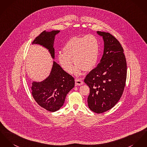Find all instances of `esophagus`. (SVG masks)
<instances>
[{
	"mask_svg": "<svg viewBox=\"0 0 147 147\" xmlns=\"http://www.w3.org/2000/svg\"><path fill=\"white\" fill-rule=\"evenodd\" d=\"M75 82H76V84L77 86H80V85L83 84V83H84L83 82L81 79H76Z\"/></svg>",
	"mask_w": 147,
	"mask_h": 147,
	"instance_id": "obj_1",
	"label": "esophagus"
}]
</instances>
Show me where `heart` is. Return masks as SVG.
<instances>
[{
	"instance_id": "b5f03b06",
	"label": "heart",
	"mask_w": 147,
	"mask_h": 147,
	"mask_svg": "<svg viewBox=\"0 0 147 147\" xmlns=\"http://www.w3.org/2000/svg\"><path fill=\"white\" fill-rule=\"evenodd\" d=\"M100 44L98 38L93 34L70 38L59 52L57 59L61 67L69 73H73L75 64L77 65L76 74L89 71L96 66L99 55Z\"/></svg>"
}]
</instances>
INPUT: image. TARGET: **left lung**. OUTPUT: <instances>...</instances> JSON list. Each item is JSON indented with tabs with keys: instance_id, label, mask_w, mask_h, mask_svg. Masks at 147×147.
<instances>
[{
	"instance_id": "8db88e82",
	"label": "left lung",
	"mask_w": 147,
	"mask_h": 147,
	"mask_svg": "<svg viewBox=\"0 0 147 147\" xmlns=\"http://www.w3.org/2000/svg\"><path fill=\"white\" fill-rule=\"evenodd\" d=\"M104 41L100 63L84 79L90 89L88 105L97 113L106 112L118 102L124 90L127 66L124 49L111 34L97 31Z\"/></svg>"
}]
</instances>
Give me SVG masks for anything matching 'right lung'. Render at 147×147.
Here are the masks:
<instances>
[{
	"label": "right lung",
	"mask_w": 147,
	"mask_h": 147,
	"mask_svg": "<svg viewBox=\"0 0 147 147\" xmlns=\"http://www.w3.org/2000/svg\"><path fill=\"white\" fill-rule=\"evenodd\" d=\"M60 31H43L32 42L49 50L54 59V43L55 36ZM74 78L65 71L55 61L49 77L42 82H33L32 94L34 100L41 107L50 112L59 110L64 105L68 92L74 87Z\"/></svg>",
	"instance_id": "obj_1"
}]
</instances>
